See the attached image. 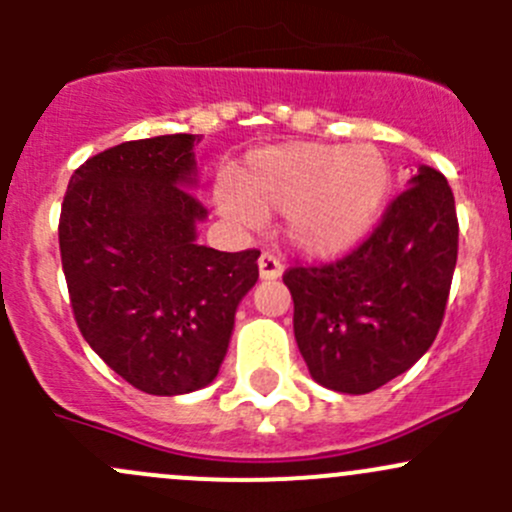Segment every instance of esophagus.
Instances as JSON below:
<instances>
[{
    "label": "esophagus",
    "mask_w": 512,
    "mask_h": 512,
    "mask_svg": "<svg viewBox=\"0 0 512 512\" xmlns=\"http://www.w3.org/2000/svg\"><path fill=\"white\" fill-rule=\"evenodd\" d=\"M257 267H260L262 280H277V277H282V262L277 260L275 255H270V252L260 255V260H257Z\"/></svg>",
    "instance_id": "esophagus-1"
}]
</instances>
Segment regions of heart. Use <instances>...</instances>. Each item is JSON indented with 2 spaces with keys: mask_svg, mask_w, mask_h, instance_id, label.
<instances>
[{
  "mask_svg": "<svg viewBox=\"0 0 512 512\" xmlns=\"http://www.w3.org/2000/svg\"><path fill=\"white\" fill-rule=\"evenodd\" d=\"M391 188L394 173L379 148L294 141L252 151L215 188V205L240 225L285 213L294 250L334 260L374 232Z\"/></svg>",
  "mask_w": 512,
  "mask_h": 512,
  "instance_id": "b5f03b06",
  "label": "heart"
}]
</instances>
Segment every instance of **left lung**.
Returning <instances> with one entry per match:
<instances>
[{
    "mask_svg": "<svg viewBox=\"0 0 512 512\" xmlns=\"http://www.w3.org/2000/svg\"><path fill=\"white\" fill-rule=\"evenodd\" d=\"M456 257V200L448 180L421 165L352 255L287 270L294 339L312 379L369 394L411 369L441 329Z\"/></svg>",
    "mask_w": 512,
    "mask_h": 512,
    "instance_id": "obj_1",
    "label": "left lung"
}]
</instances>
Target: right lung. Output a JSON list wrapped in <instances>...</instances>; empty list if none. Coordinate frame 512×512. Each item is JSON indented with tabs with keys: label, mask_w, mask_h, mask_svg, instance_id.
<instances>
[{
	"label": "right lung",
	"mask_w": 512,
	"mask_h": 512,
	"mask_svg": "<svg viewBox=\"0 0 512 512\" xmlns=\"http://www.w3.org/2000/svg\"><path fill=\"white\" fill-rule=\"evenodd\" d=\"M190 133L143 138L89 158L66 188L61 265L76 324L121 379L153 396L213 384L257 250L198 245L208 210Z\"/></svg>",
	"instance_id": "1"
}]
</instances>
